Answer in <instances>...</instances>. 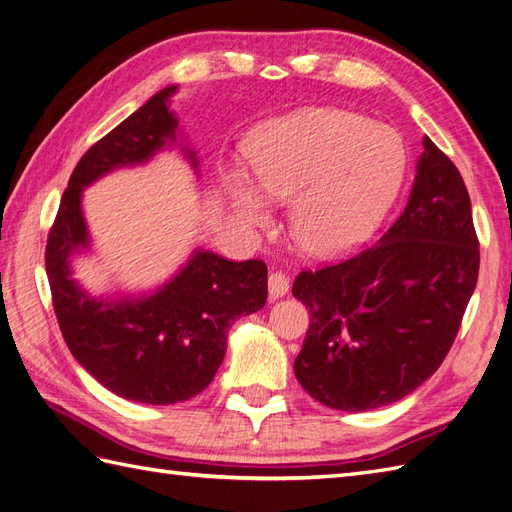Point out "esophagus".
<instances>
[{"label": "esophagus", "instance_id": "34e87169", "mask_svg": "<svg viewBox=\"0 0 512 512\" xmlns=\"http://www.w3.org/2000/svg\"><path fill=\"white\" fill-rule=\"evenodd\" d=\"M287 290H290V279H287L283 272H272L270 277H268V294H270V298L277 300V298L285 296Z\"/></svg>", "mask_w": 512, "mask_h": 512}]
</instances>
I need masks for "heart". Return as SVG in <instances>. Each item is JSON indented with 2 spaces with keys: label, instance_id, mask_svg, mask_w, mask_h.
I'll use <instances>...</instances> for the list:
<instances>
[{
  "label": "heart",
  "instance_id": "heart-1",
  "mask_svg": "<svg viewBox=\"0 0 512 512\" xmlns=\"http://www.w3.org/2000/svg\"><path fill=\"white\" fill-rule=\"evenodd\" d=\"M244 160L251 181L240 170L227 175L238 218L266 227V201H290L296 246L333 257L376 227L402 179L404 149L391 129L363 116L309 108L257 127L244 142Z\"/></svg>",
  "mask_w": 512,
  "mask_h": 512
}]
</instances>
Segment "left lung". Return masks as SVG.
Here are the masks:
<instances>
[{
  "label": "left lung",
  "instance_id": "left-lung-1",
  "mask_svg": "<svg viewBox=\"0 0 512 512\" xmlns=\"http://www.w3.org/2000/svg\"><path fill=\"white\" fill-rule=\"evenodd\" d=\"M478 268L465 181L424 136L409 203L383 238L296 277L292 294L311 316L294 361L298 383L348 413L409 396L450 352Z\"/></svg>",
  "mask_w": 512,
  "mask_h": 512
}]
</instances>
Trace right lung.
I'll list each match as a JSON object with an SVG mask.
<instances>
[{"mask_svg":"<svg viewBox=\"0 0 512 512\" xmlns=\"http://www.w3.org/2000/svg\"><path fill=\"white\" fill-rule=\"evenodd\" d=\"M175 90H160L82 155L45 248L51 300L71 355L116 396L144 404H175L201 393L225 359L231 324L268 298L264 261H229L209 251H196L151 296L95 298L71 279L69 257L90 242L82 190L114 168L151 160L166 140L175 142L177 119L168 110ZM186 155L196 168L194 151Z\"/></svg>","mask_w":512,"mask_h":512,"instance_id":"obj_1","label":"right lung"}]
</instances>
